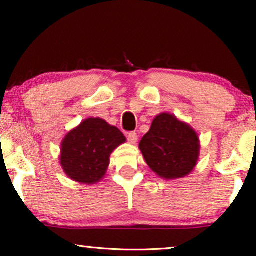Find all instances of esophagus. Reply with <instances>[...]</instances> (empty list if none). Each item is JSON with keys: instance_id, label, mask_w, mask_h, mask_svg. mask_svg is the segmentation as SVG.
<instances>
[{"instance_id": "obj_1", "label": "esophagus", "mask_w": 256, "mask_h": 256, "mask_svg": "<svg viewBox=\"0 0 256 256\" xmlns=\"http://www.w3.org/2000/svg\"><path fill=\"white\" fill-rule=\"evenodd\" d=\"M127 138H128V142L130 143V144H135L138 140V134H136V132H129V134L127 135Z\"/></svg>"}]
</instances>
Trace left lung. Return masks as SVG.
Masks as SVG:
<instances>
[{
    "mask_svg": "<svg viewBox=\"0 0 256 256\" xmlns=\"http://www.w3.org/2000/svg\"><path fill=\"white\" fill-rule=\"evenodd\" d=\"M138 148L148 166L163 180H180L197 166L200 141L197 132L170 113H160L152 120Z\"/></svg>",
    "mask_w": 256,
    "mask_h": 256,
    "instance_id": "left-lung-1",
    "label": "left lung"
}]
</instances>
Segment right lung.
Wrapping results in <instances>:
<instances>
[{"instance_id": "right-lung-1", "label": "right lung", "mask_w": 256, "mask_h": 256, "mask_svg": "<svg viewBox=\"0 0 256 256\" xmlns=\"http://www.w3.org/2000/svg\"><path fill=\"white\" fill-rule=\"evenodd\" d=\"M124 142V135L115 126L88 118L64 136L59 163L72 180L96 184L107 172L110 154Z\"/></svg>"}]
</instances>
